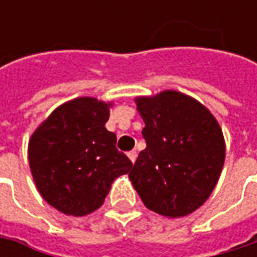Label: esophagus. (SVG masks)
I'll use <instances>...</instances> for the list:
<instances>
[{"instance_id":"esophagus-1","label":"esophagus","mask_w":257,"mask_h":257,"mask_svg":"<svg viewBox=\"0 0 257 257\" xmlns=\"http://www.w3.org/2000/svg\"><path fill=\"white\" fill-rule=\"evenodd\" d=\"M127 156H128V159H130V160L134 163V162H136V159H137V152H136V150H132V152H128Z\"/></svg>"}]
</instances>
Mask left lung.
<instances>
[{"mask_svg": "<svg viewBox=\"0 0 257 257\" xmlns=\"http://www.w3.org/2000/svg\"><path fill=\"white\" fill-rule=\"evenodd\" d=\"M147 147L128 177L144 206L167 217L199 209L220 177L226 146L220 125L197 100L167 90L137 97Z\"/></svg>", "mask_w": 257, "mask_h": 257, "instance_id": "1", "label": "left lung"}]
</instances>
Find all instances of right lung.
Returning <instances> with one entry per match:
<instances>
[{
	"mask_svg": "<svg viewBox=\"0 0 257 257\" xmlns=\"http://www.w3.org/2000/svg\"><path fill=\"white\" fill-rule=\"evenodd\" d=\"M111 103L80 97L57 107L35 130L28 162L44 200L68 216H85L104 203L111 183L133 163L105 128Z\"/></svg>",
	"mask_w": 257,
	"mask_h": 257,
	"instance_id": "1",
	"label": "right lung"
}]
</instances>
